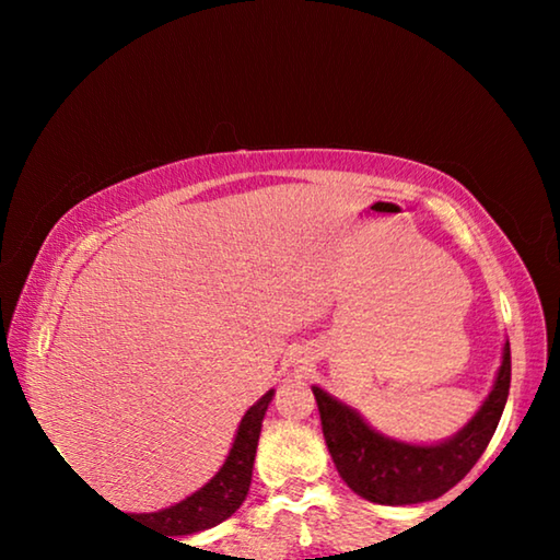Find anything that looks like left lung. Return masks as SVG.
I'll return each instance as SVG.
<instances>
[{
	"label": "left lung",
	"mask_w": 560,
	"mask_h": 560,
	"mask_svg": "<svg viewBox=\"0 0 560 560\" xmlns=\"http://www.w3.org/2000/svg\"><path fill=\"white\" fill-rule=\"evenodd\" d=\"M511 383L509 340L491 393L471 420L452 438L434 444L393 440L373 430L355 407L314 385L330 457L346 485L373 504L407 506L450 491L485 454L504 412Z\"/></svg>",
	"instance_id": "8db88e82"
}]
</instances>
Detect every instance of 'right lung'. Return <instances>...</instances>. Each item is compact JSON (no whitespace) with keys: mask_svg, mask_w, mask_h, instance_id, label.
Masks as SVG:
<instances>
[{"mask_svg":"<svg viewBox=\"0 0 560 560\" xmlns=\"http://www.w3.org/2000/svg\"><path fill=\"white\" fill-rule=\"evenodd\" d=\"M273 390L261 395L249 410L244 412L240 428H236L232 450L226 454L220 471L207 481L202 489L179 501L175 506L153 511V514H132L148 521L155 528L165 530L170 536H187L197 530L212 528L230 518L242 501L249 494L254 457H257V444L261 434V420L267 415Z\"/></svg>","mask_w":560,"mask_h":560,"instance_id":"right-lung-1","label":"right lung"}]
</instances>
